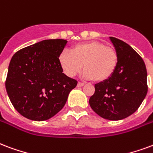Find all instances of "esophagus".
<instances>
[{
  "mask_svg": "<svg viewBox=\"0 0 153 153\" xmlns=\"http://www.w3.org/2000/svg\"><path fill=\"white\" fill-rule=\"evenodd\" d=\"M78 87H79V88H80V87H82V86H84V83H83V82H78Z\"/></svg>",
  "mask_w": 153,
  "mask_h": 153,
  "instance_id": "esophagus-1",
  "label": "esophagus"
}]
</instances>
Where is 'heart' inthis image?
<instances>
[{"label":"heart","mask_w":153,"mask_h":153,"mask_svg":"<svg viewBox=\"0 0 153 153\" xmlns=\"http://www.w3.org/2000/svg\"><path fill=\"white\" fill-rule=\"evenodd\" d=\"M58 62L66 76H75L84 64L83 78L102 82L114 74L118 64V55L114 48L105 46L100 42L87 41L73 46L71 52H62Z\"/></svg>","instance_id":"b5f03b06"}]
</instances>
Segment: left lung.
Instances as JSON below:
<instances>
[{"label":"left lung","instance_id":"1","mask_svg":"<svg viewBox=\"0 0 153 153\" xmlns=\"http://www.w3.org/2000/svg\"><path fill=\"white\" fill-rule=\"evenodd\" d=\"M118 55V64L108 79L95 84L89 104L103 118L117 121L139 108L148 92L147 70L141 56L121 39L109 37Z\"/></svg>","mask_w":153,"mask_h":153}]
</instances>
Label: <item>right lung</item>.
<instances>
[{"label":"right lung","mask_w":153,"mask_h":153,"mask_svg":"<svg viewBox=\"0 0 153 153\" xmlns=\"http://www.w3.org/2000/svg\"><path fill=\"white\" fill-rule=\"evenodd\" d=\"M67 40L45 39L22 48L11 58L5 88L19 114L33 121L53 117L66 103L76 80L62 73L58 56Z\"/></svg>","instance_id":"right-lung-1"}]
</instances>
